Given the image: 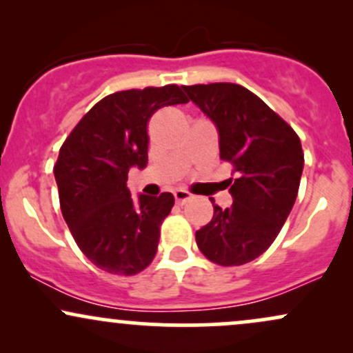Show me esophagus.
Segmentation results:
<instances>
[{
	"mask_svg": "<svg viewBox=\"0 0 353 353\" xmlns=\"http://www.w3.org/2000/svg\"><path fill=\"white\" fill-rule=\"evenodd\" d=\"M190 192H188V190H176V192H174V199H176V202L179 205H184L185 202H189L190 201Z\"/></svg>",
	"mask_w": 353,
	"mask_h": 353,
	"instance_id": "34e87169",
	"label": "esophagus"
}]
</instances>
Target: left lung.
Wrapping results in <instances>:
<instances>
[{
  "mask_svg": "<svg viewBox=\"0 0 353 353\" xmlns=\"http://www.w3.org/2000/svg\"><path fill=\"white\" fill-rule=\"evenodd\" d=\"M184 91L217 125L221 159L237 174L228 179L232 205L212 204V221L196 232L197 247L217 265L247 264L272 245L294 208L303 169L301 139L241 84H194Z\"/></svg>",
  "mask_w": 353,
  "mask_h": 353,
  "instance_id": "obj_1",
  "label": "left lung"
}]
</instances>
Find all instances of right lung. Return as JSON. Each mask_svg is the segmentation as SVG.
I'll use <instances>...</instances> for the list:
<instances>
[{"label": "right lung", "instance_id": "add662e5", "mask_svg": "<svg viewBox=\"0 0 353 353\" xmlns=\"http://www.w3.org/2000/svg\"><path fill=\"white\" fill-rule=\"evenodd\" d=\"M189 103L177 84L117 91L76 124L54 164L59 205L76 244L101 270L136 275L152 262L174 196L132 199L128 172L148 164V123L157 109Z\"/></svg>", "mask_w": 353, "mask_h": 353}]
</instances>
